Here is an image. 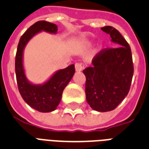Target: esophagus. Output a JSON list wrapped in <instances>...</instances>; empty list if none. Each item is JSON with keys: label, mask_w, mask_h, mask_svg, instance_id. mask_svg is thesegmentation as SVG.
I'll use <instances>...</instances> for the list:
<instances>
[{"label": "esophagus", "mask_w": 149, "mask_h": 149, "mask_svg": "<svg viewBox=\"0 0 149 149\" xmlns=\"http://www.w3.org/2000/svg\"><path fill=\"white\" fill-rule=\"evenodd\" d=\"M84 65L82 64V63H76L75 65V69H76V71L77 72H80V71H82L84 70Z\"/></svg>", "instance_id": "34e87169"}]
</instances>
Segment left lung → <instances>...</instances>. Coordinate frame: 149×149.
<instances>
[{
  "mask_svg": "<svg viewBox=\"0 0 149 149\" xmlns=\"http://www.w3.org/2000/svg\"><path fill=\"white\" fill-rule=\"evenodd\" d=\"M109 33L118 47L106 48L92 59L93 66L83 72L86 77V99L93 109L109 112L115 109L130 91L134 74L131 50L127 40L114 27L101 28Z\"/></svg>",
  "mask_w": 149,
  "mask_h": 149,
  "instance_id": "1",
  "label": "left lung"
}]
</instances>
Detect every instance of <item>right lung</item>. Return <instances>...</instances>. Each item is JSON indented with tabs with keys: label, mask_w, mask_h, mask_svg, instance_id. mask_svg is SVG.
Returning <instances> with one entry per match:
<instances>
[{
	"label": "right lung",
	"mask_w": 149,
	"mask_h": 149,
	"mask_svg": "<svg viewBox=\"0 0 149 149\" xmlns=\"http://www.w3.org/2000/svg\"><path fill=\"white\" fill-rule=\"evenodd\" d=\"M56 34L58 26L46 21H38L29 27L19 40L15 56V74L19 93L26 104L40 112L54 111L59 105L62 92L75 73V65L54 72L42 84H34L28 80L23 66V52L28 42L40 32Z\"/></svg>",
	"instance_id": "add662e5"
}]
</instances>
